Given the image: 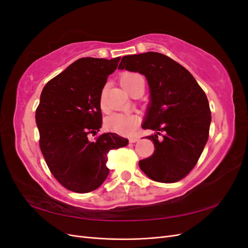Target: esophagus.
I'll return each mask as SVG.
<instances>
[{"mask_svg":"<svg viewBox=\"0 0 248 248\" xmlns=\"http://www.w3.org/2000/svg\"><path fill=\"white\" fill-rule=\"evenodd\" d=\"M140 140V138L139 137H132L129 139V141L131 142V144H133V142H137Z\"/></svg>","mask_w":248,"mask_h":248,"instance_id":"esophagus-1","label":"esophagus"}]
</instances>
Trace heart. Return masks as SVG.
<instances>
[{
    "label": "heart",
    "mask_w": 248,
    "mask_h": 248,
    "mask_svg": "<svg viewBox=\"0 0 248 248\" xmlns=\"http://www.w3.org/2000/svg\"><path fill=\"white\" fill-rule=\"evenodd\" d=\"M140 76L136 72H127L120 78L121 86L127 92H131V89L134 86L137 78ZM100 107L102 109L106 108V94L104 91L100 95ZM138 125V118L129 112H116L111 114L106 119V128L109 131L116 132L118 134H130L136 129Z\"/></svg>",
    "instance_id": "b5f03b06"
}]
</instances>
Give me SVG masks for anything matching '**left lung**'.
I'll return each instance as SVG.
<instances>
[{
	"mask_svg": "<svg viewBox=\"0 0 248 248\" xmlns=\"http://www.w3.org/2000/svg\"><path fill=\"white\" fill-rule=\"evenodd\" d=\"M119 69L144 74L150 87L142 128L156 131L146 137L155 150L140 160V170L156 182L180 181L196 167L209 138L211 110L205 92L188 70L159 52L125 56Z\"/></svg>",
	"mask_w": 248,
	"mask_h": 248,
	"instance_id": "left-lung-1",
	"label": "left lung"
}]
</instances>
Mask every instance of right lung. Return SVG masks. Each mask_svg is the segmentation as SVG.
Here are the masks:
<instances>
[{
  "mask_svg": "<svg viewBox=\"0 0 248 248\" xmlns=\"http://www.w3.org/2000/svg\"><path fill=\"white\" fill-rule=\"evenodd\" d=\"M120 61L81 58L44 86L36 109L39 146L50 172L65 188L86 193L107 179L109 150L128 140L103 133L90 140L102 124L100 95Z\"/></svg>",
  "mask_w": 248,
  "mask_h": 248,
  "instance_id": "right-lung-1",
  "label": "right lung"
}]
</instances>
